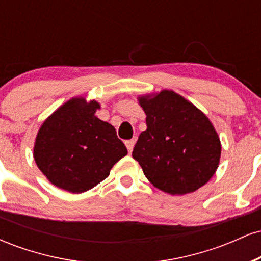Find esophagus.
Masks as SVG:
<instances>
[{"mask_svg": "<svg viewBox=\"0 0 261 261\" xmlns=\"http://www.w3.org/2000/svg\"><path fill=\"white\" fill-rule=\"evenodd\" d=\"M125 145H126L128 153H131V152H133V149H134V146H135V140L126 141V142H125Z\"/></svg>", "mask_w": 261, "mask_h": 261, "instance_id": "34e87169", "label": "esophagus"}]
</instances>
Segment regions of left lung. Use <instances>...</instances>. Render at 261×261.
<instances>
[{
    "instance_id": "left-lung-1",
    "label": "left lung",
    "mask_w": 261,
    "mask_h": 261,
    "mask_svg": "<svg viewBox=\"0 0 261 261\" xmlns=\"http://www.w3.org/2000/svg\"><path fill=\"white\" fill-rule=\"evenodd\" d=\"M147 128L140 134L133 157L143 174L170 195L194 193L214 176L221 141L210 119L170 89L137 97Z\"/></svg>"
}]
</instances>
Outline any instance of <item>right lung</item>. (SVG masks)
<instances>
[{"label":"right lung","mask_w":261,"mask_h":261,"mask_svg":"<svg viewBox=\"0 0 261 261\" xmlns=\"http://www.w3.org/2000/svg\"><path fill=\"white\" fill-rule=\"evenodd\" d=\"M98 109L97 100L71 98L39 128L34 161L47 180L62 190L73 194L91 190L127 154L113 125L95 115Z\"/></svg>","instance_id":"obj_1"}]
</instances>
